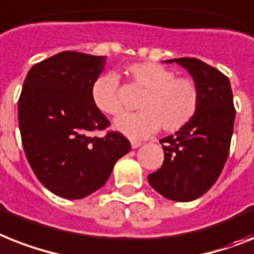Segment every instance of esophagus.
<instances>
[{
  "instance_id": "1",
  "label": "esophagus",
  "mask_w": 254,
  "mask_h": 254,
  "mask_svg": "<svg viewBox=\"0 0 254 254\" xmlns=\"http://www.w3.org/2000/svg\"><path fill=\"white\" fill-rule=\"evenodd\" d=\"M140 145H141V141H137V140H131V146L133 148V149L139 148Z\"/></svg>"
}]
</instances>
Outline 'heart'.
<instances>
[{
    "label": "heart",
    "mask_w": 254,
    "mask_h": 254,
    "mask_svg": "<svg viewBox=\"0 0 254 254\" xmlns=\"http://www.w3.org/2000/svg\"><path fill=\"white\" fill-rule=\"evenodd\" d=\"M127 74L132 83L146 91L136 114H123L115 119L114 127L131 139H144L161 128L177 132L193 119L200 105V91L190 77L177 76L173 70L154 62L129 64ZM93 104L102 113L118 115L125 109L119 76L102 74L92 84Z\"/></svg>",
    "instance_id": "heart-1"
}]
</instances>
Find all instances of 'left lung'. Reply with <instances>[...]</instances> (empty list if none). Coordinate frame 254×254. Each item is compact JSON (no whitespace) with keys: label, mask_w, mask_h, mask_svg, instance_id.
I'll return each mask as SVG.
<instances>
[{"label":"left lung","mask_w":254,"mask_h":254,"mask_svg":"<svg viewBox=\"0 0 254 254\" xmlns=\"http://www.w3.org/2000/svg\"><path fill=\"white\" fill-rule=\"evenodd\" d=\"M192 75L200 91V105L186 127L160 140L162 166L148 175L163 197L192 201L207 192L221 175L231 145L235 106L230 80L221 71L197 58H177Z\"/></svg>","instance_id":"8db88e82"}]
</instances>
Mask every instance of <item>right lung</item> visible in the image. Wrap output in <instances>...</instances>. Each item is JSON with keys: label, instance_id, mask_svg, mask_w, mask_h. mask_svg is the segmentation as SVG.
Masks as SVG:
<instances>
[{"label": "right lung", "instance_id": "add662e5", "mask_svg": "<svg viewBox=\"0 0 254 254\" xmlns=\"http://www.w3.org/2000/svg\"><path fill=\"white\" fill-rule=\"evenodd\" d=\"M105 57L62 52L28 71L18 101L19 129L37 179L57 196L77 200L100 190L131 144L93 104L92 84Z\"/></svg>", "mask_w": 254, "mask_h": 254}]
</instances>
